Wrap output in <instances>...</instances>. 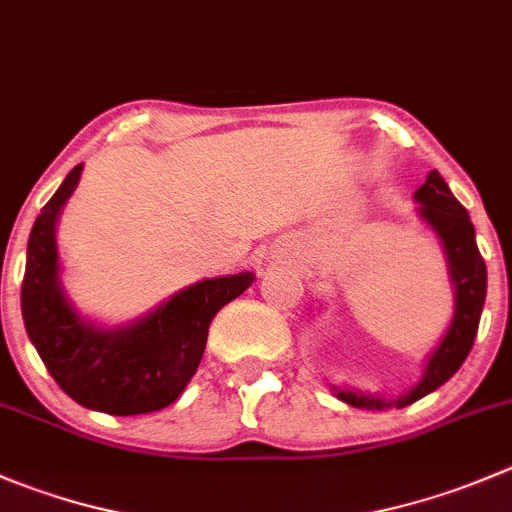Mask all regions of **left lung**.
Here are the masks:
<instances>
[{"label": "left lung", "mask_w": 512, "mask_h": 512, "mask_svg": "<svg viewBox=\"0 0 512 512\" xmlns=\"http://www.w3.org/2000/svg\"><path fill=\"white\" fill-rule=\"evenodd\" d=\"M415 202L420 205V220L438 235L445 260H448L450 282H453L455 292L453 320H450L440 345L425 360L420 380L400 398L385 400L382 395L332 388L337 398L342 403L352 405V408L382 410L393 408V405L395 408L413 405L415 400L425 398L433 390H438L440 385H445L460 370L470 347H473L475 335H478L480 315H483L485 305V290H488V270H485V260L478 250V242H475V227L470 222L468 210L455 200L448 182L440 177L438 170L430 172L425 185L418 187Z\"/></svg>", "instance_id": "left-lung-1"}]
</instances>
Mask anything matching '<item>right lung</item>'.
<instances>
[{
    "label": "right lung",
    "mask_w": 512,
    "mask_h": 512,
    "mask_svg": "<svg viewBox=\"0 0 512 512\" xmlns=\"http://www.w3.org/2000/svg\"><path fill=\"white\" fill-rule=\"evenodd\" d=\"M77 165L34 220L22 282V317L59 388L107 415L155 413L175 403L197 372L210 322L255 282L252 272L200 280L147 315L102 327L79 315L62 287L57 220L77 190Z\"/></svg>",
    "instance_id": "right-lung-1"
}]
</instances>
